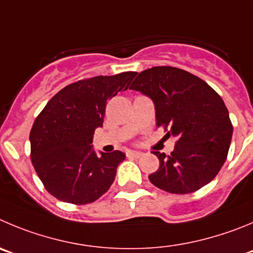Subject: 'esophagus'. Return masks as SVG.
I'll return each instance as SVG.
<instances>
[{"label":"esophagus","mask_w":253,"mask_h":253,"mask_svg":"<svg viewBox=\"0 0 253 253\" xmlns=\"http://www.w3.org/2000/svg\"><path fill=\"white\" fill-rule=\"evenodd\" d=\"M126 155L129 159H140L141 156H142V153L138 152V151H127Z\"/></svg>","instance_id":"esophagus-1"}]
</instances>
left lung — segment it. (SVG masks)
I'll return each mask as SVG.
<instances>
[{
    "mask_svg": "<svg viewBox=\"0 0 253 253\" xmlns=\"http://www.w3.org/2000/svg\"><path fill=\"white\" fill-rule=\"evenodd\" d=\"M129 89L155 105L157 126L177 137L171 155L153 152L159 169L148 176L169 193L195 192L213 180L227 159L233 127L225 102L204 80L169 66L138 73Z\"/></svg>",
    "mask_w": 253,
    "mask_h": 253,
    "instance_id": "obj_1",
    "label": "left lung"
}]
</instances>
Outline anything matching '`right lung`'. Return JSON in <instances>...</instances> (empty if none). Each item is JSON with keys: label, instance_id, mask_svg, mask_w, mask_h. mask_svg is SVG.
I'll use <instances>...</instances> for the list:
<instances>
[{"label": "right lung", "instance_id": "right-lung-1", "mask_svg": "<svg viewBox=\"0 0 253 253\" xmlns=\"http://www.w3.org/2000/svg\"><path fill=\"white\" fill-rule=\"evenodd\" d=\"M136 72L97 76L71 84L48 101L30 133L31 161L46 190L63 202L96 201L115 181L121 151L100 156L91 146L102 127L106 103L126 91Z\"/></svg>", "mask_w": 253, "mask_h": 253}]
</instances>
